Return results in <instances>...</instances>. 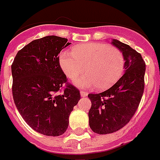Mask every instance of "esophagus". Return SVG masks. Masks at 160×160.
<instances>
[{
    "label": "esophagus",
    "mask_w": 160,
    "mask_h": 160,
    "mask_svg": "<svg viewBox=\"0 0 160 160\" xmlns=\"http://www.w3.org/2000/svg\"><path fill=\"white\" fill-rule=\"evenodd\" d=\"M88 93L87 92H85L84 91H80V96H82V97H85V96H87Z\"/></svg>",
    "instance_id": "34e87169"
}]
</instances>
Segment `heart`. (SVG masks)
Here are the masks:
<instances>
[{"label": "heart", "mask_w": 160, "mask_h": 160, "mask_svg": "<svg viewBox=\"0 0 160 160\" xmlns=\"http://www.w3.org/2000/svg\"><path fill=\"white\" fill-rule=\"evenodd\" d=\"M59 63L64 74L75 80L83 72L87 74L75 81L80 88L105 90L114 85L124 70L125 58L118 48L102 42H88L73 48L72 52L64 51Z\"/></svg>", "instance_id": "b5f03b06"}]
</instances>
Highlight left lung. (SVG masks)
<instances>
[{
	"label": "left lung",
	"instance_id": "left-lung-1",
	"mask_svg": "<svg viewBox=\"0 0 160 160\" xmlns=\"http://www.w3.org/2000/svg\"><path fill=\"white\" fill-rule=\"evenodd\" d=\"M125 58V73L115 85L99 94H89L91 107L89 125L98 134L112 133L122 128L136 112L144 90L145 62L129 45L112 41Z\"/></svg>",
	"mask_w": 160,
	"mask_h": 160
}]
</instances>
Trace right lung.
<instances>
[{
    "instance_id": "1",
    "label": "right lung",
    "mask_w": 160,
    "mask_h": 160,
    "mask_svg": "<svg viewBox=\"0 0 160 160\" xmlns=\"http://www.w3.org/2000/svg\"><path fill=\"white\" fill-rule=\"evenodd\" d=\"M69 44L67 38L53 35L33 40L18 51L12 64L16 107L32 128L46 136L65 132L69 114L80 99L59 64L58 53Z\"/></svg>"
}]
</instances>
